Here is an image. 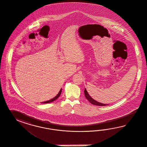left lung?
Instances as JSON below:
<instances>
[{
  "label": "left lung",
  "instance_id": "1",
  "mask_svg": "<svg viewBox=\"0 0 147 147\" xmlns=\"http://www.w3.org/2000/svg\"><path fill=\"white\" fill-rule=\"evenodd\" d=\"M84 93H85V97L88 100L89 102L91 103L92 104H93L94 105H96V106H106L108 105H106L104 103H102L96 101H95V100H94L93 98H91V96L89 95V94L88 93L87 91L86 90V88L84 90Z\"/></svg>",
  "mask_w": 147,
  "mask_h": 147
}]
</instances>
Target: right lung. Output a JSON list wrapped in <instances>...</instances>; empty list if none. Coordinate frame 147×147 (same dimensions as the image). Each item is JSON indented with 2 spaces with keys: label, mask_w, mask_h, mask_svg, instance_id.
<instances>
[{
  "label": "right lung",
  "mask_w": 147,
  "mask_h": 147,
  "mask_svg": "<svg viewBox=\"0 0 147 147\" xmlns=\"http://www.w3.org/2000/svg\"><path fill=\"white\" fill-rule=\"evenodd\" d=\"M61 92H62V89H60V90L59 91V93L57 94V95L56 96H55L54 98H52V99H51V100H49V101H45V102H43V103H48L52 102H53L54 101H55V100H56L57 98H58L59 96H60V95H61Z\"/></svg>",
  "instance_id": "1"
}]
</instances>
